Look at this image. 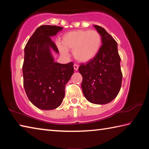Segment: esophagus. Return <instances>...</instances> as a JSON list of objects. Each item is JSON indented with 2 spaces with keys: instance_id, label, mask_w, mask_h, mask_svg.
<instances>
[{
  "instance_id": "1",
  "label": "esophagus",
  "mask_w": 149,
  "mask_h": 149,
  "mask_svg": "<svg viewBox=\"0 0 149 149\" xmlns=\"http://www.w3.org/2000/svg\"><path fill=\"white\" fill-rule=\"evenodd\" d=\"M78 68H79V66H78V65H77V64H74V70H75V71H77V70H78Z\"/></svg>"
}]
</instances>
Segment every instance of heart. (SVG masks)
Segmentation results:
<instances>
[{"mask_svg": "<svg viewBox=\"0 0 149 149\" xmlns=\"http://www.w3.org/2000/svg\"><path fill=\"white\" fill-rule=\"evenodd\" d=\"M59 49L63 54L67 50H74L75 58L81 62H87L99 53L102 45V37L96 30H76L65 33L62 37Z\"/></svg>", "mask_w": 149, "mask_h": 149, "instance_id": "1", "label": "heart"}]
</instances>
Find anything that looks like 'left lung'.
I'll list each match as a JSON object with an SVG mask.
<instances>
[{
    "label": "left lung",
    "instance_id": "left-lung-1",
    "mask_svg": "<svg viewBox=\"0 0 149 149\" xmlns=\"http://www.w3.org/2000/svg\"><path fill=\"white\" fill-rule=\"evenodd\" d=\"M102 37V46L94 58L81 64L79 72L83 77L82 91L90 102L104 104L114 100L122 86V73L118 45L103 28L94 26Z\"/></svg>",
    "mask_w": 149,
    "mask_h": 149
}]
</instances>
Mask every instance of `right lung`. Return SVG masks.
Returning a JSON list of instances; mask_svg holds the SVG:
<instances>
[{
	"instance_id": "right-lung-1",
	"label": "right lung",
	"mask_w": 149,
	"mask_h": 149,
	"mask_svg": "<svg viewBox=\"0 0 149 149\" xmlns=\"http://www.w3.org/2000/svg\"><path fill=\"white\" fill-rule=\"evenodd\" d=\"M62 29L48 25L39 27L24 49L22 70L25 91L32 104L41 110H53L62 104L65 84L74 74V63L54 62L50 52L52 49L59 52L50 37Z\"/></svg>"
}]
</instances>
